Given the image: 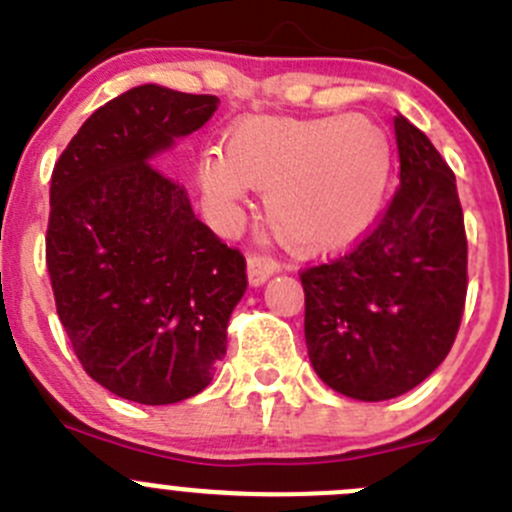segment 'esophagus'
Listing matches in <instances>:
<instances>
[{
	"mask_svg": "<svg viewBox=\"0 0 512 512\" xmlns=\"http://www.w3.org/2000/svg\"><path fill=\"white\" fill-rule=\"evenodd\" d=\"M246 271H249L251 286H263V283H266L268 278L278 271V263L273 261V258L254 254V256H249V261H246Z\"/></svg>",
	"mask_w": 512,
	"mask_h": 512,
	"instance_id": "1",
	"label": "esophagus"
}]
</instances>
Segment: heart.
Listing matches in <instances>:
<instances>
[{
    "instance_id": "b5f03b06",
    "label": "heart",
    "mask_w": 512,
    "mask_h": 512,
    "mask_svg": "<svg viewBox=\"0 0 512 512\" xmlns=\"http://www.w3.org/2000/svg\"><path fill=\"white\" fill-rule=\"evenodd\" d=\"M393 174V141L363 114L291 119L251 116L229 129L224 149L196 164L219 229H234L251 189L276 239L301 256L346 249L381 211Z\"/></svg>"
}]
</instances>
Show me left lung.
<instances>
[{
    "mask_svg": "<svg viewBox=\"0 0 512 512\" xmlns=\"http://www.w3.org/2000/svg\"><path fill=\"white\" fill-rule=\"evenodd\" d=\"M393 124L401 186L388 211L351 254L301 273L313 371L356 401L426 381L453 346L468 288L453 171L406 116Z\"/></svg>",
    "mask_w": 512,
    "mask_h": 512,
    "instance_id": "8db88e82",
    "label": "left lung"
}]
</instances>
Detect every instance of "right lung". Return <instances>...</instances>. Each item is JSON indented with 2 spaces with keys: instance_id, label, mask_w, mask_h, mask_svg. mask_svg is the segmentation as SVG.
Segmentation results:
<instances>
[{
  "instance_id": "right-lung-1",
  "label": "right lung",
  "mask_w": 512,
  "mask_h": 512,
  "mask_svg": "<svg viewBox=\"0 0 512 512\" xmlns=\"http://www.w3.org/2000/svg\"><path fill=\"white\" fill-rule=\"evenodd\" d=\"M219 99L141 84L84 121L52 174L47 268L84 371L126 401L204 391L226 353L246 261L196 219L156 159Z\"/></svg>"
}]
</instances>
